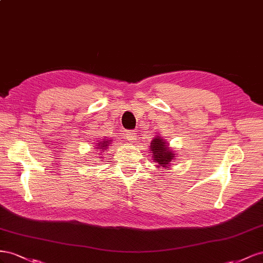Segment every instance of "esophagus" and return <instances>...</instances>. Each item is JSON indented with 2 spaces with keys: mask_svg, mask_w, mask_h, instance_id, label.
I'll use <instances>...</instances> for the list:
<instances>
[{
  "mask_svg": "<svg viewBox=\"0 0 263 263\" xmlns=\"http://www.w3.org/2000/svg\"><path fill=\"white\" fill-rule=\"evenodd\" d=\"M126 139H127V141L134 142L137 140V133L133 132V131H127L126 132Z\"/></svg>",
  "mask_w": 263,
  "mask_h": 263,
  "instance_id": "obj_1",
  "label": "esophagus"
}]
</instances>
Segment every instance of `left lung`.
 I'll return each instance as SVG.
<instances>
[{"label":"left lung","instance_id":"left-lung-1","mask_svg":"<svg viewBox=\"0 0 263 263\" xmlns=\"http://www.w3.org/2000/svg\"><path fill=\"white\" fill-rule=\"evenodd\" d=\"M151 151L153 153V160L160 166L168 168L170 163L174 160L175 153L168 148L167 143L161 137H156L151 141ZM159 166V167H160Z\"/></svg>","mask_w":263,"mask_h":263}]
</instances>
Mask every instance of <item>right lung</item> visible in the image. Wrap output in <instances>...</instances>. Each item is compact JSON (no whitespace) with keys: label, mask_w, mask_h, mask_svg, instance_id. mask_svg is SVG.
<instances>
[{"label":"right lung","mask_w":263,"mask_h":263,"mask_svg":"<svg viewBox=\"0 0 263 263\" xmlns=\"http://www.w3.org/2000/svg\"><path fill=\"white\" fill-rule=\"evenodd\" d=\"M111 140H107V139H102V141H99V143H97L96 145V149H99V151H108V146L111 143Z\"/></svg>","instance_id":"obj_1"}]
</instances>
